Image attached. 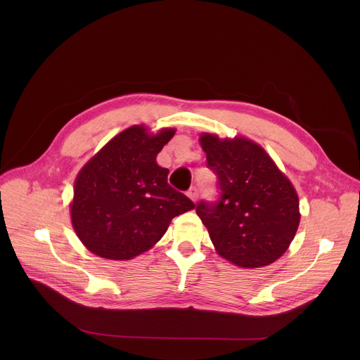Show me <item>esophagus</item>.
<instances>
[{
  "instance_id": "esophagus-1",
  "label": "esophagus",
  "mask_w": 360,
  "mask_h": 360,
  "mask_svg": "<svg viewBox=\"0 0 360 360\" xmlns=\"http://www.w3.org/2000/svg\"><path fill=\"white\" fill-rule=\"evenodd\" d=\"M188 196H189L193 202H196V199H198V196H199L198 188H196V186H192V188L188 191Z\"/></svg>"
}]
</instances>
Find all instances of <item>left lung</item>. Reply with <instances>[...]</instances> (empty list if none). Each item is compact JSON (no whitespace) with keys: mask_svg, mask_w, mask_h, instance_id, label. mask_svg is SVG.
Segmentation results:
<instances>
[{"mask_svg":"<svg viewBox=\"0 0 360 360\" xmlns=\"http://www.w3.org/2000/svg\"><path fill=\"white\" fill-rule=\"evenodd\" d=\"M208 168L218 176V202L200 200L196 214L222 258L240 268H261L286 252L299 226L292 182L266 150L246 138L202 134Z\"/></svg>","mask_w":360,"mask_h":360,"instance_id":"obj_1","label":"left lung"}]
</instances>
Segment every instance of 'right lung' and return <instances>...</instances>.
I'll use <instances>...</instances> for the list:
<instances>
[{
    "mask_svg": "<svg viewBox=\"0 0 360 360\" xmlns=\"http://www.w3.org/2000/svg\"><path fill=\"white\" fill-rule=\"evenodd\" d=\"M174 128L149 134L134 125L114 136L79 171L71 202L74 231L105 259L127 261L155 245L172 218L195 203L168 184L157 155Z\"/></svg>",
    "mask_w": 360,
    "mask_h": 360,
    "instance_id": "obj_1",
    "label": "right lung"
}]
</instances>
